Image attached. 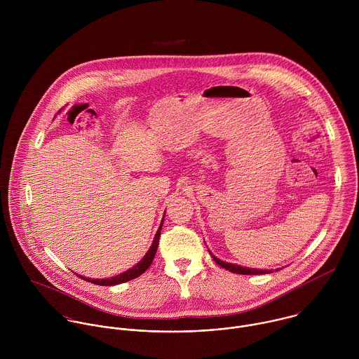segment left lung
<instances>
[{
	"instance_id": "1",
	"label": "left lung",
	"mask_w": 359,
	"mask_h": 359,
	"mask_svg": "<svg viewBox=\"0 0 359 359\" xmlns=\"http://www.w3.org/2000/svg\"><path fill=\"white\" fill-rule=\"evenodd\" d=\"M212 259L222 268H225L226 271L229 272H233V273H241V275H261V273H271L272 271H268V269H256V268H246V266H241V265H236V264H231V262H225V261H221L219 258H217L215 256H212V253H210Z\"/></svg>"
}]
</instances>
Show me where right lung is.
I'll list each match as a JSON object with an SVG mask.
<instances>
[{"label":"right lung","mask_w":359,"mask_h":359,"mask_svg":"<svg viewBox=\"0 0 359 359\" xmlns=\"http://www.w3.org/2000/svg\"><path fill=\"white\" fill-rule=\"evenodd\" d=\"M165 214V212H164ZM164 218V217H163ZM161 225L163 222L160 224L156 235H154V243L151 246V249L148 250V253L144 256V258L137 264L134 265L133 268H130L128 271L120 273V275H116L113 278H107V279H91V278H84V276H80L81 279L87 280V282H91V283H95V285H100V286H113V285H120V283H124V282H128L131 279H135L138 278L140 275H142L152 264L154 261V255L157 252V248H158V239H160V229H161Z\"/></svg>","instance_id":"1"}]
</instances>
